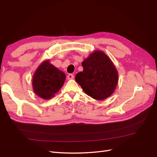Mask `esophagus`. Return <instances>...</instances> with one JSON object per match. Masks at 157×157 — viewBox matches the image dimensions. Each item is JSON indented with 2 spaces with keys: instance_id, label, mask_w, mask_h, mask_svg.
I'll list each match as a JSON object with an SVG mask.
<instances>
[{
  "instance_id": "obj_1",
  "label": "esophagus",
  "mask_w": 157,
  "mask_h": 157,
  "mask_svg": "<svg viewBox=\"0 0 157 157\" xmlns=\"http://www.w3.org/2000/svg\"><path fill=\"white\" fill-rule=\"evenodd\" d=\"M67 78H68V79H72L74 78V75L71 74V73H70V74H69L67 75Z\"/></svg>"
}]
</instances>
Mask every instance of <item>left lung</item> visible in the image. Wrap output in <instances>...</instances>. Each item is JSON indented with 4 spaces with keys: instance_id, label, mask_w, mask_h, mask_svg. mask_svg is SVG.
Returning a JSON list of instances; mask_svg holds the SVG:
<instances>
[{
    "instance_id": "8db88e82",
    "label": "left lung",
    "mask_w": 157,
    "mask_h": 157,
    "mask_svg": "<svg viewBox=\"0 0 157 157\" xmlns=\"http://www.w3.org/2000/svg\"><path fill=\"white\" fill-rule=\"evenodd\" d=\"M83 71L75 75V81L86 94L96 100H103L115 91L118 82L115 67L102 51H95L82 62Z\"/></svg>"
}]
</instances>
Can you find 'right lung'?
I'll return each mask as SVG.
<instances>
[{
	"instance_id": "obj_1",
	"label": "right lung",
	"mask_w": 157,
	"mask_h": 157,
	"mask_svg": "<svg viewBox=\"0 0 157 157\" xmlns=\"http://www.w3.org/2000/svg\"><path fill=\"white\" fill-rule=\"evenodd\" d=\"M65 79V73L51 65L49 61H46L36 70L33 78V88L38 96L48 100L59 92Z\"/></svg>"
}]
</instances>
